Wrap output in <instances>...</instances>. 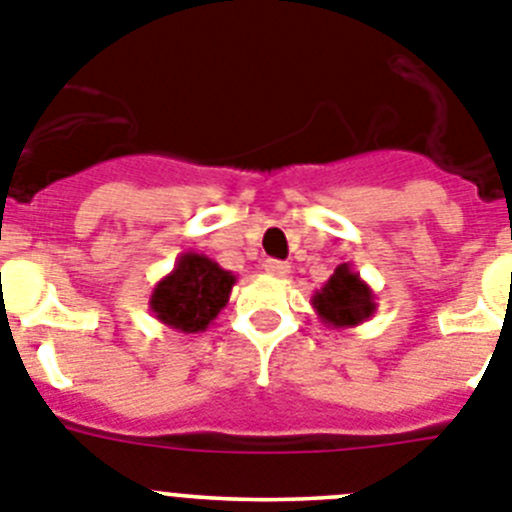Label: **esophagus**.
Returning <instances> with one entry per match:
<instances>
[{
    "instance_id": "esophagus-1",
    "label": "esophagus",
    "mask_w": 512,
    "mask_h": 512,
    "mask_svg": "<svg viewBox=\"0 0 512 512\" xmlns=\"http://www.w3.org/2000/svg\"><path fill=\"white\" fill-rule=\"evenodd\" d=\"M265 273L273 278H285L290 273V265L283 260H265Z\"/></svg>"
}]
</instances>
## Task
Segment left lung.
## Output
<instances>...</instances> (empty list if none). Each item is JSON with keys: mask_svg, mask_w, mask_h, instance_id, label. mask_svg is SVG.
Wrapping results in <instances>:
<instances>
[{"mask_svg": "<svg viewBox=\"0 0 512 512\" xmlns=\"http://www.w3.org/2000/svg\"><path fill=\"white\" fill-rule=\"evenodd\" d=\"M311 306L316 316L334 329H352V326L372 319L377 311L375 290L359 278V273L349 262L336 267L324 288L313 293Z\"/></svg>", "mask_w": 512, "mask_h": 512, "instance_id": "8db88e82", "label": "left lung"}]
</instances>
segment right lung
Instances as JSON below:
<instances>
[{"mask_svg":"<svg viewBox=\"0 0 512 512\" xmlns=\"http://www.w3.org/2000/svg\"><path fill=\"white\" fill-rule=\"evenodd\" d=\"M237 275L199 252H183L176 267L158 280L150 296V311L160 324L181 334H201L229 303Z\"/></svg>","mask_w":512,"mask_h":512,"instance_id":"add662e5","label":"right lung"}]
</instances>
